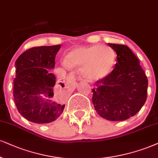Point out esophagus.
<instances>
[{
  "label": "esophagus",
  "instance_id": "1",
  "mask_svg": "<svg viewBox=\"0 0 158 158\" xmlns=\"http://www.w3.org/2000/svg\"><path fill=\"white\" fill-rule=\"evenodd\" d=\"M68 83H69V85L73 86V85H75L76 84V77L75 76L73 75V74H70L69 75V77H68Z\"/></svg>",
  "mask_w": 158,
  "mask_h": 158
}]
</instances>
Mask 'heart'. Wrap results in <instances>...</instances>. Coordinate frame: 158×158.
Segmentation results:
<instances>
[{
    "mask_svg": "<svg viewBox=\"0 0 158 158\" xmlns=\"http://www.w3.org/2000/svg\"><path fill=\"white\" fill-rule=\"evenodd\" d=\"M65 63L69 67H82L83 77L88 81H100L111 73L115 56L107 47L94 45L72 50L66 56Z\"/></svg>",
    "mask_w": 158,
    "mask_h": 158,
    "instance_id": "1",
    "label": "heart"
}]
</instances>
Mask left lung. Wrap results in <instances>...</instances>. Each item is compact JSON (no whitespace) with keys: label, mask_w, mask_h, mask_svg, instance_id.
<instances>
[{"label":"left lung","mask_w":158,"mask_h":158,"mask_svg":"<svg viewBox=\"0 0 158 158\" xmlns=\"http://www.w3.org/2000/svg\"><path fill=\"white\" fill-rule=\"evenodd\" d=\"M117 62L106 77L97 81L92 102L97 114L109 121L135 116L147 100L148 80L135 54L124 44L108 43Z\"/></svg>","instance_id":"obj_1"}]
</instances>
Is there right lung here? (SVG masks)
Listing matches in <instances>:
<instances>
[{
	"label": "right lung",
	"mask_w": 158,
	"mask_h": 158,
	"mask_svg": "<svg viewBox=\"0 0 158 158\" xmlns=\"http://www.w3.org/2000/svg\"><path fill=\"white\" fill-rule=\"evenodd\" d=\"M61 44L35 47L27 50L15 61L14 100L17 110L31 122L47 124L61 116L65 105L52 101L56 76L48 69L55 67ZM61 87L64 84L60 83Z\"/></svg>",
	"instance_id": "add662e5"
}]
</instances>
